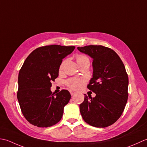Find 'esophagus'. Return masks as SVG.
<instances>
[{
  "mask_svg": "<svg viewBox=\"0 0 147 147\" xmlns=\"http://www.w3.org/2000/svg\"><path fill=\"white\" fill-rule=\"evenodd\" d=\"M70 94H71V96H74L75 94H76V92L72 91H70Z\"/></svg>",
  "mask_w": 147,
  "mask_h": 147,
  "instance_id": "34e87169",
  "label": "esophagus"
}]
</instances>
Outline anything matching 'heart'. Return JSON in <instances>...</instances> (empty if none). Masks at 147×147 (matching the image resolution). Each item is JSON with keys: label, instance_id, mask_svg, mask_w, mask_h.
I'll return each mask as SVG.
<instances>
[{"label": "heart", "instance_id": "obj_1", "mask_svg": "<svg viewBox=\"0 0 147 147\" xmlns=\"http://www.w3.org/2000/svg\"><path fill=\"white\" fill-rule=\"evenodd\" d=\"M86 59H89L86 56L84 55H79L77 57V62H80ZM84 80L80 79H71L68 81V86L70 87L71 89H74V90H77L81 88L83 82Z\"/></svg>", "mask_w": 147, "mask_h": 147}]
</instances>
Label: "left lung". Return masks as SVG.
I'll list each match as a JSON object with an SVG mask.
<instances>
[{"label": "left lung", "instance_id": "8db88e82", "mask_svg": "<svg viewBox=\"0 0 147 147\" xmlns=\"http://www.w3.org/2000/svg\"><path fill=\"white\" fill-rule=\"evenodd\" d=\"M92 59V77L88 88L94 98L84 94L79 105L86 123L96 127L113 124L123 112L128 98V76L124 65L114 51L103 46L77 47Z\"/></svg>", "mask_w": 147, "mask_h": 147}]
</instances>
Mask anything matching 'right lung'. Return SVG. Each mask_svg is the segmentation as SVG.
<instances>
[{"mask_svg":"<svg viewBox=\"0 0 147 147\" xmlns=\"http://www.w3.org/2000/svg\"><path fill=\"white\" fill-rule=\"evenodd\" d=\"M74 49L59 45L40 47L24 62L18 75L17 98L23 115L32 125L47 127L61 120L71 95L65 89L52 93L51 82L58 77L63 59Z\"/></svg>","mask_w":147,"mask_h":147,"instance_id":"add662e5","label":"right lung"}]
</instances>
